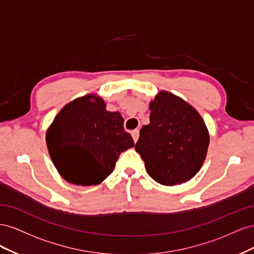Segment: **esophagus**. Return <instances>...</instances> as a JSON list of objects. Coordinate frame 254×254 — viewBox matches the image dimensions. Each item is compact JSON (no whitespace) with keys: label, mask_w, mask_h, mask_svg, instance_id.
Returning a JSON list of instances; mask_svg holds the SVG:
<instances>
[{"label":"esophagus","mask_w":254,"mask_h":254,"mask_svg":"<svg viewBox=\"0 0 254 254\" xmlns=\"http://www.w3.org/2000/svg\"><path fill=\"white\" fill-rule=\"evenodd\" d=\"M131 134H132V139H133V141H134V142H136V141H137V139H139V130H137V129L133 130Z\"/></svg>","instance_id":"34e87169"}]
</instances>
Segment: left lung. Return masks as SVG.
<instances>
[{
	"instance_id": "obj_1",
	"label": "left lung",
	"mask_w": 254,
	"mask_h": 254,
	"mask_svg": "<svg viewBox=\"0 0 254 254\" xmlns=\"http://www.w3.org/2000/svg\"><path fill=\"white\" fill-rule=\"evenodd\" d=\"M150 123L140 130L135 150L147 174L163 186L194 177L203 163L209 132L199 113L180 97L161 91L149 105Z\"/></svg>"
}]
</instances>
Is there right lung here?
Returning a JSON list of instances; mask_svg holds the SVG:
<instances>
[{
	"mask_svg": "<svg viewBox=\"0 0 254 254\" xmlns=\"http://www.w3.org/2000/svg\"><path fill=\"white\" fill-rule=\"evenodd\" d=\"M47 144L59 174L77 186L104 181L121 152L134 146L122 115L107 111L103 99L93 95L75 99L61 109L48 130Z\"/></svg>",
	"mask_w": 254,
	"mask_h": 254,
	"instance_id": "obj_1",
	"label": "right lung"
}]
</instances>
